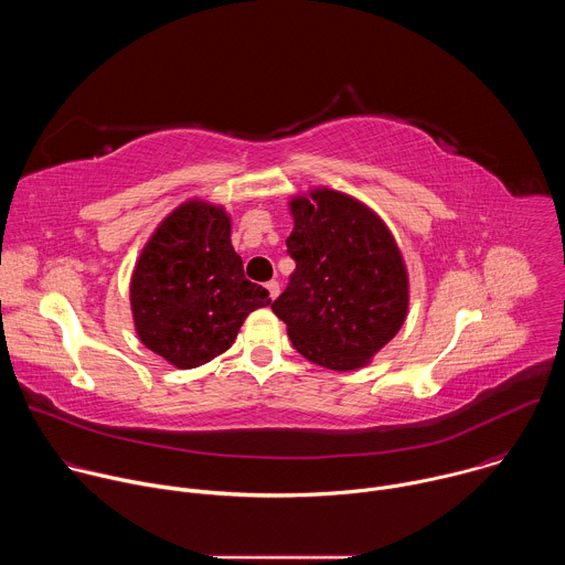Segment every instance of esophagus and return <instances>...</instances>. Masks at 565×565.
<instances>
[{
	"instance_id": "34e87169",
	"label": "esophagus",
	"mask_w": 565,
	"mask_h": 565,
	"mask_svg": "<svg viewBox=\"0 0 565 565\" xmlns=\"http://www.w3.org/2000/svg\"><path fill=\"white\" fill-rule=\"evenodd\" d=\"M266 288H268L270 299H277V297H279V281H268V284H266Z\"/></svg>"
}]
</instances>
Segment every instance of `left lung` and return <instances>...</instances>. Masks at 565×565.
<instances>
[{"label": "left lung", "instance_id": "1", "mask_svg": "<svg viewBox=\"0 0 565 565\" xmlns=\"http://www.w3.org/2000/svg\"><path fill=\"white\" fill-rule=\"evenodd\" d=\"M290 212L286 246L297 266L273 310L306 360L360 369L407 317L409 279L395 238L375 212L335 190L297 196Z\"/></svg>", "mask_w": 565, "mask_h": 565}]
</instances>
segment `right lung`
Here are the masks:
<instances>
[{"instance_id": "1", "label": "right lung", "mask_w": 565, "mask_h": 565, "mask_svg": "<svg viewBox=\"0 0 565 565\" xmlns=\"http://www.w3.org/2000/svg\"><path fill=\"white\" fill-rule=\"evenodd\" d=\"M131 312L140 342L179 369L232 347L244 319L270 303L248 281L223 207L188 201L156 227L136 264Z\"/></svg>"}]
</instances>
